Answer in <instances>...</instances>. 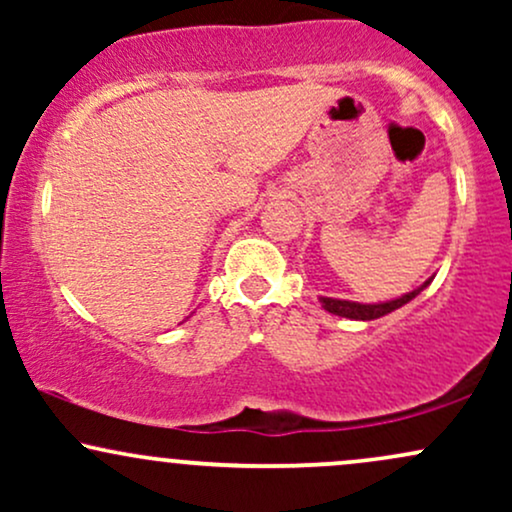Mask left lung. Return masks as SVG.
Returning a JSON list of instances; mask_svg holds the SVG:
<instances>
[{"label": "left lung", "instance_id": "left-lung-1", "mask_svg": "<svg viewBox=\"0 0 512 512\" xmlns=\"http://www.w3.org/2000/svg\"><path fill=\"white\" fill-rule=\"evenodd\" d=\"M433 281L426 279L424 284L419 286V289L404 293V296L399 298H392V301H380V303H356V301H342V298H327V296H320V303L322 308L327 310V313L332 315H339V317H349V320H378V317H383L387 313H392V310L402 308V305H407L409 301H414L416 296H419L421 291L426 289L428 284Z\"/></svg>", "mask_w": 512, "mask_h": 512}]
</instances>
